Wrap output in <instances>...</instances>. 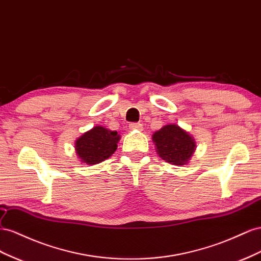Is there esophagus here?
I'll use <instances>...</instances> for the list:
<instances>
[{
    "label": "esophagus",
    "instance_id": "1",
    "mask_svg": "<svg viewBox=\"0 0 261 261\" xmlns=\"http://www.w3.org/2000/svg\"><path fill=\"white\" fill-rule=\"evenodd\" d=\"M129 128L131 129V130H142L143 129V126H142V124L141 123H139V122H131L130 124H129Z\"/></svg>",
    "mask_w": 261,
    "mask_h": 261
}]
</instances>
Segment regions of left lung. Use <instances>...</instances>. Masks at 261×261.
<instances>
[{
  "mask_svg": "<svg viewBox=\"0 0 261 261\" xmlns=\"http://www.w3.org/2000/svg\"><path fill=\"white\" fill-rule=\"evenodd\" d=\"M153 141L161 158L173 165H185L196 148L195 140L176 124H167L156 131Z\"/></svg>",
  "mask_w": 261,
  "mask_h": 261,
  "instance_id": "8db88e82",
  "label": "left lung"
}]
</instances>
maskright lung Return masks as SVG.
Masks as SVG:
<instances>
[{
  "mask_svg": "<svg viewBox=\"0 0 261 261\" xmlns=\"http://www.w3.org/2000/svg\"><path fill=\"white\" fill-rule=\"evenodd\" d=\"M119 140L120 137L117 131L97 125L76 140L75 150L82 162L94 165L107 160L115 153Z\"/></svg>",
  "mask_w": 261,
  "mask_h": 261,
  "instance_id": "right-lung-1",
  "label": "right lung"
}]
</instances>
